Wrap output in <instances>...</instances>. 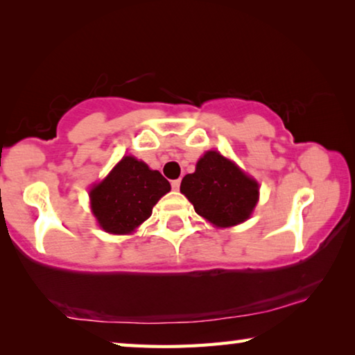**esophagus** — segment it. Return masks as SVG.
I'll use <instances>...</instances> for the list:
<instances>
[{
    "label": "esophagus",
    "mask_w": 355,
    "mask_h": 355,
    "mask_svg": "<svg viewBox=\"0 0 355 355\" xmlns=\"http://www.w3.org/2000/svg\"><path fill=\"white\" fill-rule=\"evenodd\" d=\"M171 184H172V189L173 191H178L180 189V184H182V180H172V182H171Z\"/></svg>",
    "instance_id": "esophagus-1"
}]
</instances>
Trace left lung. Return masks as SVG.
<instances>
[{
	"label": "left lung",
	"mask_w": 355,
	"mask_h": 355,
	"mask_svg": "<svg viewBox=\"0 0 355 355\" xmlns=\"http://www.w3.org/2000/svg\"><path fill=\"white\" fill-rule=\"evenodd\" d=\"M180 191L197 214L216 227H232L249 218L258 200V183L218 152H207Z\"/></svg>",
	"instance_id": "1"
}]
</instances>
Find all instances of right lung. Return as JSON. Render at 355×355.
<instances>
[{
  "label": "right lung",
  "instance_id": "add662e5",
  "mask_svg": "<svg viewBox=\"0 0 355 355\" xmlns=\"http://www.w3.org/2000/svg\"><path fill=\"white\" fill-rule=\"evenodd\" d=\"M169 191V182L158 171L125 156L91 191L92 211L103 230L123 235L147 220L156 202Z\"/></svg>",
  "mask_w": 355,
  "mask_h": 355
}]
</instances>
